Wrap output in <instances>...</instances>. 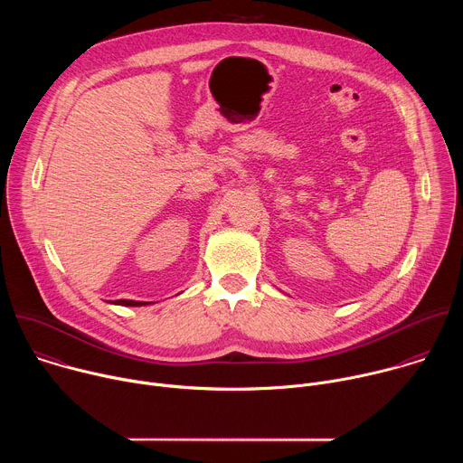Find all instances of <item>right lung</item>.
Returning a JSON list of instances; mask_svg holds the SVG:
<instances>
[{"mask_svg":"<svg viewBox=\"0 0 463 463\" xmlns=\"http://www.w3.org/2000/svg\"><path fill=\"white\" fill-rule=\"evenodd\" d=\"M111 304H117V306H146L150 302H141V300H115Z\"/></svg>","mask_w":463,"mask_h":463,"instance_id":"right-lung-1","label":"right lung"}]
</instances>
